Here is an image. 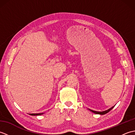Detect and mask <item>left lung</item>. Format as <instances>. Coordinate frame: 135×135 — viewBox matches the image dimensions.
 Returning a JSON list of instances; mask_svg holds the SVG:
<instances>
[{"label": "left lung", "mask_w": 135, "mask_h": 135, "mask_svg": "<svg viewBox=\"0 0 135 135\" xmlns=\"http://www.w3.org/2000/svg\"><path fill=\"white\" fill-rule=\"evenodd\" d=\"M114 107H112L111 108H110V109H108V110H105V111H100V112H99V111H93V110H90L91 112H93V113H95V114H101V115H104V114H106V113H107L108 112H109L110 111V110H111L112 109H113V108H114Z\"/></svg>", "instance_id": "left-lung-1"}]
</instances>
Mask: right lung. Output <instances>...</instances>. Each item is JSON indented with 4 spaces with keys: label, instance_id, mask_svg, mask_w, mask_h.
<instances>
[{
    "label": "right lung",
    "instance_id": "add662e5",
    "mask_svg": "<svg viewBox=\"0 0 135 135\" xmlns=\"http://www.w3.org/2000/svg\"><path fill=\"white\" fill-rule=\"evenodd\" d=\"M44 113H38V114H30V115H42Z\"/></svg>",
    "mask_w": 135,
    "mask_h": 135
}]
</instances>
